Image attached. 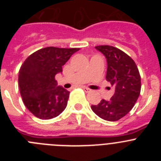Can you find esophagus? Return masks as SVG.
I'll return each instance as SVG.
<instances>
[{"label":"esophagus","instance_id":"1","mask_svg":"<svg viewBox=\"0 0 161 161\" xmlns=\"http://www.w3.org/2000/svg\"><path fill=\"white\" fill-rule=\"evenodd\" d=\"M82 89H83L84 90H85V92H86V93H90L91 91H92L90 89H89V88L85 87V86H83V87H82Z\"/></svg>","mask_w":161,"mask_h":161}]
</instances>
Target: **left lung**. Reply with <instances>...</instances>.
<instances>
[{
    "mask_svg": "<svg viewBox=\"0 0 161 161\" xmlns=\"http://www.w3.org/2000/svg\"><path fill=\"white\" fill-rule=\"evenodd\" d=\"M107 60L106 80L114 89L110 100L102 99L91 106L92 110L102 119L118 121L135 106L141 90V78L135 61L120 49L109 45L95 47Z\"/></svg>",
    "mask_w": 161,
    "mask_h": 161,
    "instance_id": "1",
    "label": "left lung"
}]
</instances>
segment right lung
I'll return each mask as SVG.
<instances>
[{
    "label": "right lung",
    "instance_id": "obj_1",
    "mask_svg": "<svg viewBox=\"0 0 161 161\" xmlns=\"http://www.w3.org/2000/svg\"><path fill=\"white\" fill-rule=\"evenodd\" d=\"M80 48L48 47L29 55L20 68L19 90L25 106L35 117L51 119L66 108L70 92L57 86L55 75Z\"/></svg>",
    "mask_w": 161,
    "mask_h": 161
}]
</instances>
